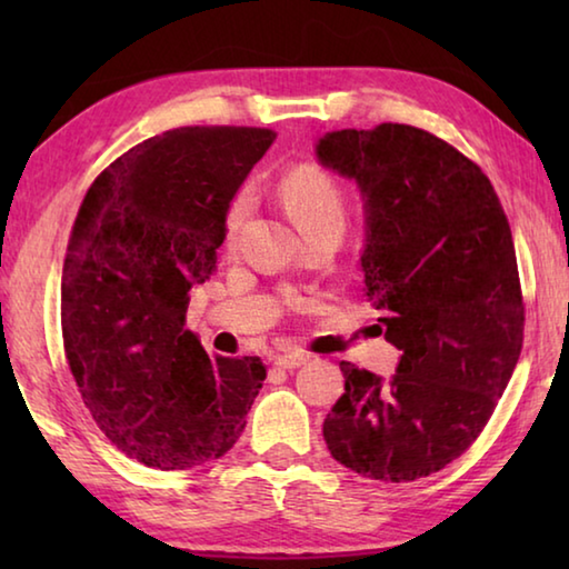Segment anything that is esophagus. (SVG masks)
<instances>
[{"mask_svg": "<svg viewBox=\"0 0 569 569\" xmlns=\"http://www.w3.org/2000/svg\"><path fill=\"white\" fill-rule=\"evenodd\" d=\"M306 361H308V353L303 351H288V353L276 356V366H281V369H288V371L298 369V366H303Z\"/></svg>", "mask_w": 569, "mask_h": 569, "instance_id": "34e87169", "label": "esophagus"}]
</instances>
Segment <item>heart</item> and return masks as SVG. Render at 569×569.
Instances as JSON below:
<instances>
[{
  "label": "heart",
  "instance_id": "heart-1",
  "mask_svg": "<svg viewBox=\"0 0 569 569\" xmlns=\"http://www.w3.org/2000/svg\"><path fill=\"white\" fill-rule=\"evenodd\" d=\"M278 196H281L288 213L293 216L296 226L303 230L321 228V226H339L346 223V200L341 188L336 186V180L323 172L321 168L303 166L296 168L293 172L281 180L278 186ZM250 216V196L240 192L233 200V206L228 208L226 216V240L228 246H233L240 230H243L246 220Z\"/></svg>",
  "mask_w": 569,
  "mask_h": 569
}]
</instances>
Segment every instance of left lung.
I'll return each instance as SVG.
<instances>
[{"label":"left lung","mask_w":569,"mask_h":569,"mask_svg":"<svg viewBox=\"0 0 569 569\" xmlns=\"http://www.w3.org/2000/svg\"><path fill=\"white\" fill-rule=\"evenodd\" d=\"M316 158L361 192L366 296L401 351L391 379L341 361L326 447L361 477H429L479 437L522 351L512 230L485 172L411 124L326 132Z\"/></svg>","instance_id":"8db88e82"}]
</instances>
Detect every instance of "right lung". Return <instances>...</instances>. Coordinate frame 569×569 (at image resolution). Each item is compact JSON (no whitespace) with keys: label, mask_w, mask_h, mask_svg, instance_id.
<instances>
[{"label":"right lung","mask_w":569,"mask_h":569,"mask_svg":"<svg viewBox=\"0 0 569 569\" xmlns=\"http://www.w3.org/2000/svg\"><path fill=\"white\" fill-rule=\"evenodd\" d=\"M276 132L178 128L102 170L62 266V339L84 407L114 447L156 469L223 457L263 387L258 356H210L186 331L188 293L216 271L230 200Z\"/></svg>","instance_id":"right-lung-1"}]
</instances>
